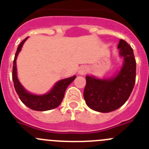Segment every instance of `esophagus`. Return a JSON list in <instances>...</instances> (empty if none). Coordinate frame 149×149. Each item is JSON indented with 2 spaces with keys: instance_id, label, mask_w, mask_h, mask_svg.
<instances>
[{
  "instance_id": "esophagus-1",
  "label": "esophagus",
  "mask_w": 149,
  "mask_h": 149,
  "mask_svg": "<svg viewBox=\"0 0 149 149\" xmlns=\"http://www.w3.org/2000/svg\"><path fill=\"white\" fill-rule=\"evenodd\" d=\"M88 72V68L86 66H83L80 67L78 70V74H81V75H84V74H86Z\"/></svg>"
}]
</instances>
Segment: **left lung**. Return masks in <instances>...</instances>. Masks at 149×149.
Wrapping results in <instances>:
<instances>
[{
    "mask_svg": "<svg viewBox=\"0 0 149 149\" xmlns=\"http://www.w3.org/2000/svg\"><path fill=\"white\" fill-rule=\"evenodd\" d=\"M118 49L123 63L116 74L98 78L86 75L84 98L89 108L100 113L117 110L128 99L136 78V60L132 48L120 39Z\"/></svg>",
    "mask_w": 149,
    "mask_h": 149,
    "instance_id": "1",
    "label": "left lung"
}]
</instances>
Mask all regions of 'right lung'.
<instances>
[{"mask_svg": "<svg viewBox=\"0 0 149 149\" xmlns=\"http://www.w3.org/2000/svg\"><path fill=\"white\" fill-rule=\"evenodd\" d=\"M27 39L28 37L24 39L18 45L15 53V59L13 61V80L14 83V87L22 103L31 110L36 111H46L52 110L57 107L61 104L64 98L65 89L71 83L73 82L74 80L76 78V76L74 75L68 78L60 80L54 85L51 90L45 94L36 95L28 92L22 86V84L18 80L16 65V60L18 54L22 51V46Z\"/></svg>", "mask_w": 149, "mask_h": 149, "instance_id": "right-lung-1", "label": "right lung"}]
</instances>
